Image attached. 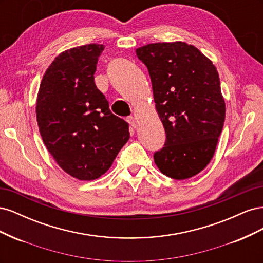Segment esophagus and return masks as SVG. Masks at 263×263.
Wrapping results in <instances>:
<instances>
[{
    "label": "esophagus",
    "instance_id": "obj_1",
    "mask_svg": "<svg viewBox=\"0 0 263 263\" xmlns=\"http://www.w3.org/2000/svg\"><path fill=\"white\" fill-rule=\"evenodd\" d=\"M127 122H128L134 127V128H136V127H137V121H136V118H135L134 116L127 117Z\"/></svg>",
    "mask_w": 263,
    "mask_h": 263
}]
</instances>
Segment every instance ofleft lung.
Segmentation results:
<instances>
[{
    "label": "left lung",
    "mask_w": 263,
    "mask_h": 263,
    "mask_svg": "<svg viewBox=\"0 0 263 263\" xmlns=\"http://www.w3.org/2000/svg\"><path fill=\"white\" fill-rule=\"evenodd\" d=\"M153 83L163 147L154 155L166 177L184 180L208 165L225 121V101L213 62L182 42L156 43L136 50Z\"/></svg>",
    "instance_id": "1"
}]
</instances>
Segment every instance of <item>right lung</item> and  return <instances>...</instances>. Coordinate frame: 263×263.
Masks as SVG:
<instances>
[{"instance_id": "add662e5", "label": "right lung", "mask_w": 263, "mask_h": 263, "mask_svg": "<svg viewBox=\"0 0 263 263\" xmlns=\"http://www.w3.org/2000/svg\"><path fill=\"white\" fill-rule=\"evenodd\" d=\"M104 46L63 51L47 69L36 103L37 123L47 149L71 177L90 181L112 165L129 139V125L114 115L94 83Z\"/></svg>"}]
</instances>
